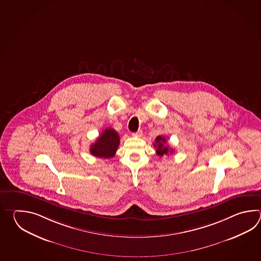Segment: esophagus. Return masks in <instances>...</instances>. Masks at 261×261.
Segmentation results:
<instances>
[{
	"instance_id": "obj_1",
	"label": "esophagus",
	"mask_w": 261,
	"mask_h": 261,
	"mask_svg": "<svg viewBox=\"0 0 261 261\" xmlns=\"http://www.w3.org/2000/svg\"><path fill=\"white\" fill-rule=\"evenodd\" d=\"M142 135H143V132L141 129L138 130V132H136V133H133V136H134V137H141Z\"/></svg>"
}]
</instances>
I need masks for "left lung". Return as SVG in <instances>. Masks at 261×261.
<instances>
[{"label": "left lung", "mask_w": 261, "mask_h": 261, "mask_svg": "<svg viewBox=\"0 0 261 261\" xmlns=\"http://www.w3.org/2000/svg\"><path fill=\"white\" fill-rule=\"evenodd\" d=\"M167 140L165 137H162V136H158L155 138V146L156 150H155V153L160 156H162L163 155H168L169 153L172 154L173 153V149L170 148L169 145H167Z\"/></svg>", "instance_id": "obj_1"}]
</instances>
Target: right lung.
Instances as JSON below:
<instances>
[{
	"instance_id": "1",
	"label": "right lung",
	"mask_w": 261,
	"mask_h": 261,
	"mask_svg": "<svg viewBox=\"0 0 261 261\" xmlns=\"http://www.w3.org/2000/svg\"><path fill=\"white\" fill-rule=\"evenodd\" d=\"M119 143L120 137L118 133L114 128H106L94 144L90 145L89 151L96 158L111 159L116 154Z\"/></svg>"
}]
</instances>
